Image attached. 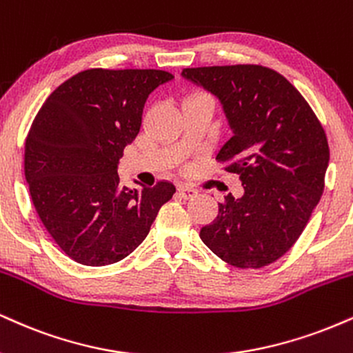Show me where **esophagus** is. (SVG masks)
Segmentation results:
<instances>
[{"mask_svg": "<svg viewBox=\"0 0 353 353\" xmlns=\"http://www.w3.org/2000/svg\"><path fill=\"white\" fill-rule=\"evenodd\" d=\"M177 192L182 199H192L197 195V189H194L192 185H188V184H179L177 185Z\"/></svg>", "mask_w": 353, "mask_h": 353, "instance_id": "esophagus-1", "label": "esophagus"}]
</instances>
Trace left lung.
<instances>
[{"instance_id":"obj_1","label":"left lung","mask_w":353,"mask_h":353,"mask_svg":"<svg viewBox=\"0 0 353 353\" xmlns=\"http://www.w3.org/2000/svg\"><path fill=\"white\" fill-rule=\"evenodd\" d=\"M182 77L222 103L232 138L217 159L239 174L243 195L219 203L201 239L236 268H261L281 258L321 201L329 165L324 128L304 97L263 65L184 69Z\"/></svg>"}]
</instances>
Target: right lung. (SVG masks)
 <instances>
[{
  "label": "right lung",
  "instance_id": "right-lung-1",
  "mask_svg": "<svg viewBox=\"0 0 353 353\" xmlns=\"http://www.w3.org/2000/svg\"><path fill=\"white\" fill-rule=\"evenodd\" d=\"M172 79L154 69H88L59 85L34 118L24 151L32 203L80 265L107 266L133 253L176 192L168 181L131 190L118 176L148 97Z\"/></svg>",
  "mask_w": 353,
  "mask_h": 353
}]
</instances>
